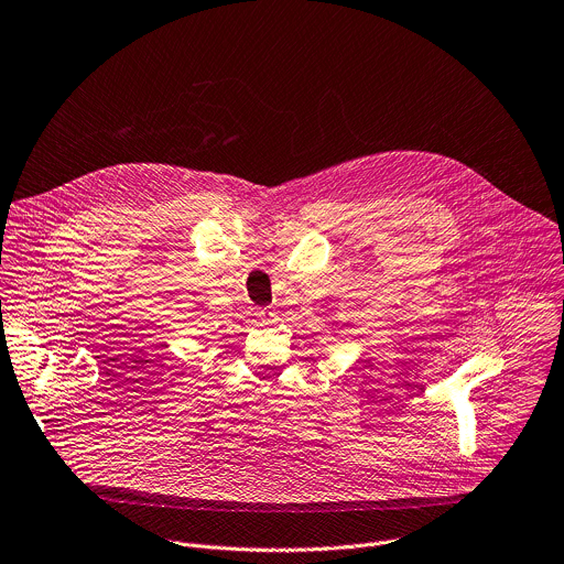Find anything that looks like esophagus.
I'll return each mask as SVG.
<instances>
[{"label":"esophagus","mask_w":564,"mask_h":564,"mask_svg":"<svg viewBox=\"0 0 564 564\" xmlns=\"http://www.w3.org/2000/svg\"><path fill=\"white\" fill-rule=\"evenodd\" d=\"M254 316H257V321H261V323H272V321L276 318V314H274L272 310H257Z\"/></svg>","instance_id":"34e87169"}]
</instances>
